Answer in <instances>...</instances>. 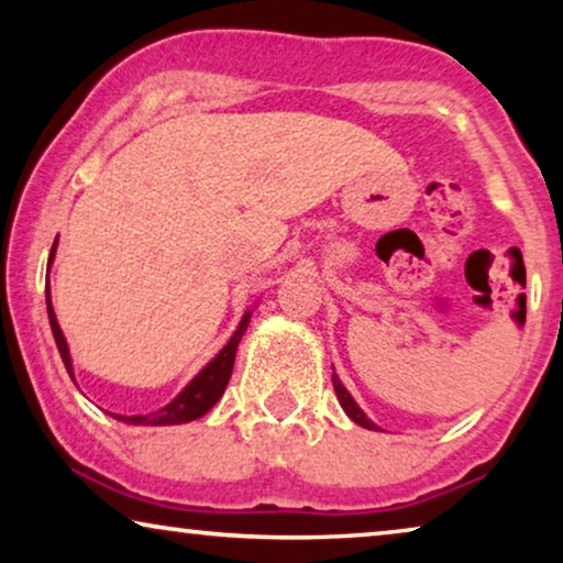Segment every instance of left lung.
<instances>
[{
    "label": "left lung",
    "instance_id": "1",
    "mask_svg": "<svg viewBox=\"0 0 563 563\" xmlns=\"http://www.w3.org/2000/svg\"><path fill=\"white\" fill-rule=\"evenodd\" d=\"M333 389H335V395H338V402H341V407H343V412L349 415V418L356 422V426H361V428H366V430H382L379 426H376L374 420H368L366 418V412L361 410V407L356 405V399L351 397V391L343 387V382L338 379V374L333 372ZM384 433V430H382Z\"/></svg>",
    "mask_w": 563,
    "mask_h": 563
}]
</instances>
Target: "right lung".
<instances>
[{
	"instance_id": "obj_1",
	"label": "right lung",
	"mask_w": 563,
	"mask_h": 563,
	"mask_svg": "<svg viewBox=\"0 0 563 563\" xmlns=\"http://www.w3.org/2000/svg\"><path fill=\"white\" fill-rule=\"evenodd\" d=\"M56 245H58V238L56 243H53L51 249V261H48V268L53 264V258H56ZM45 305H48V320H51V330H53V338H56V345H58V353L60 358H64V366L68 376L74 379V361H71V351H68V343L64 338V330H60L58 320H56V312H53V305H51V287H45ZM251 312L249 310L238 322L235 333L230 335V341L222 345L218 356H214L210 364H207L202 372H199L195 379H191L187 387H184L179 395H176L172 402L161 407L156 412H145V415H118V412H110L114 420L120 422H128V426H181V422H191L197 418H202L205 412H210L214 402L222 397V391H225L228 382H230V374H233V364H235V351H238V343H241V338L245 330H249V322H251Z\"/></svg>"
}]
</instances>
